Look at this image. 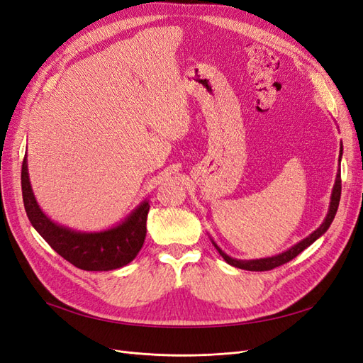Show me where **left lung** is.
<instances>
[{"label":"left lung","instance_id":"1","mask_svg":"<svg viewBox=\"0 0 363 363\" xmlns=\"http://www.w3.org/2000/svg\"><path fill=\"white\" fill-rule=\"evenodd\" d=\"M340 157H342V144H340V150H339V163H340ZM339 200H340V169L336 174V180H335V186L332 189V196H330V206H328V212H327V216L323 221V224L318 227L313 233H311L309 236L304 238L303 240H300V242H296L294 247H291L286 251L280 252V255H277V256L263 257V259H252V260H240V259L230 257L228 255H225V252L221 248L216 245L213 239H211V240H212V244L215 245V248L218 250L219 255L223 256V259L228 263V265L240 268V269H247V271H269V269H274V268L283 265V263H288L289 260H292L294 257L298 256L301 251H304L307 247H311L318 238H321L327 232L328 227H330V224L333 223L335 215L337 212Z\"/></svg>","mask_w":363,"mask_h":363}]
</instances>
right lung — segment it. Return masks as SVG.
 <instances>
[{
  "label": "right lung",
  "mask_w": 363,
  "mask_h": 363,
  "mask_svg": "<svg viewBox=\"0 0 363 363\" xmlns=\"http://www.w3.org/2000/svg\"><path fill=\"white\" fill-rule=\"evenodd\" d=\"M21 186L27 216L48 245L74 267L84 271H112L125 267L144 245L147 235L148 201H142L123 223L103 232H77L54 223L39 207L33 194L27 155L21 171Z\"/></svg>",
  "instance_id": "add662e5"
}]
</instances>
